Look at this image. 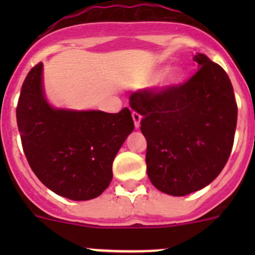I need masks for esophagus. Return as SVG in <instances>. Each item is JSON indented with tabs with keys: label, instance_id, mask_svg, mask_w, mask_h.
<instances>
[{
	"label": "esophagus",
	"instance_id": "34e87169",
	"mask_svg": "<svg viewBox=\"0 0 255 255\" xmlns=\"http://www.w3.org/2000/svg\"><path fill=\"white\" fill-rule=\"evenodd\" d=\"M132 120H134V125L136 129H139L140 128V121H141V116L138 114V112H132Z\"/></svg>",
	"mask_w": 255,
	"mask_h": 255
}]
</instances>
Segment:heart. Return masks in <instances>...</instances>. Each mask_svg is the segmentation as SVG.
Wrapping results in <instances>:
<instances>
[{"label": "heart", "mask_w": 255, "mask_h": 255, "mask_svg": "<svg viewBox=\"0 0 255 255\" xmlns=\"http://www.w3.org/2000/svg\"><path fill=\"white\" fill-rule=\"evenodd\" d=\"M162 74V70H157L152 75L149 76V80H154V79L158 78ZM182 79H184V71H182L181 67H171L168 69L166 73H164L163 78H162L161 87L164 89H171V88H175L177 85L181 84Z\"/></svg>", "instance_id": "obj_1"}]
</instances>
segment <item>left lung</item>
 I'll use <instances>...</instances> for the list:
<instances>
[{"mask_svg": "<svg viewBox=\"0 0 255 255\" xmlns=\"http://www.w3.org/2000/svg\"><path fill=\"white\" fill-rule=\"evenodd\" d=\"M198 71L180 87L129 97L147 139V173L162 193L184 197L209 185L233 149L238 106L229 75L203 53Z\"/></svg>", "mask_w": 255, "mask_h": 255, "instance_id": "8db88e82", "label": "left lung"}]
</instances>
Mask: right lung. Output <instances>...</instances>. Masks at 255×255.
<instances>
[{"instance_id":"right-lung-1","label":"right lung","mask_w":255,"mask_h":255,"mask_svg":"<svg viewBox=\"0 0 255 255\" xmlns=\"http://www.w3.org/2000/svg\"><path fill=\"white\" fill-rule=\"evenodd\" d=\"M16 120L33 172L56 194L70 200L100 197L112 180V162L134 130L131 112L57 108L48 102L43 64L21 87Z\"/></svg>"}]
</instances>
